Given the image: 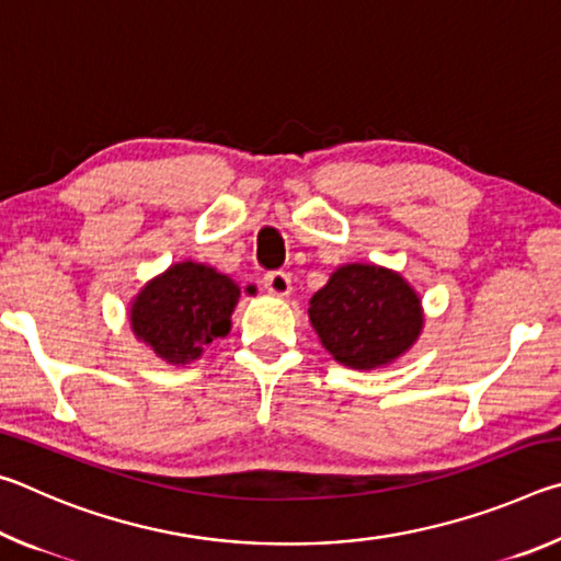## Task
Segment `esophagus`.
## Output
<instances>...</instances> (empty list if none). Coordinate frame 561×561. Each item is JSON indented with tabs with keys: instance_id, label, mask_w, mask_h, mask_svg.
<instances>
[{
	"instance_id": "34e87169",
	"label": "esophagus",
	"mask_w": 561,
	"mask_h": 561,
	"mask_svg": "<svg viewBox=\"0 0 561 561\" xmlns=\"http://www.w3.org/2000/svg\"><path fill=\"white\" fill-rule=\"evenodd\" d=\"M264 289L274 294V297H287V294L291 291V277L282 270L267 272L264 274Z\"/></svg>"
}]
</instances>
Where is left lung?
Segmentation results:
<instances>
[{
	"label": "left lung",
	"mask_w": 561,
	"mask_h": 561,
	"mask_svg": "<svg viewBox=\"0 0 561 561\" xmlns=\"http://www.w3.org/2000/svg\"><path fill=\"white\" fill-rule=\"evenodd\" d=\"M309 319L339 364H391L421 334V299L403 277L374 264H346L309 299Z\"/></svg>",
	"instance_id": "obj_1"
}]
</instances>
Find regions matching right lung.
<instances>
[{"label":"right lung","mask_w":561,"mask_h":561,"mask_svg":"<svg viewBox=\"0 0 561 561\" xmlns=\"http://www.w3.org/2000/svg\"><path fill=\"white\" fill-rule=\"evenodd\" d=\"M240 287L225 274L183 262L160 274L130 307V327L168 364H187L230 331Z\"/></svg>","instance_id":"right-lung-1"}]
</instances>
